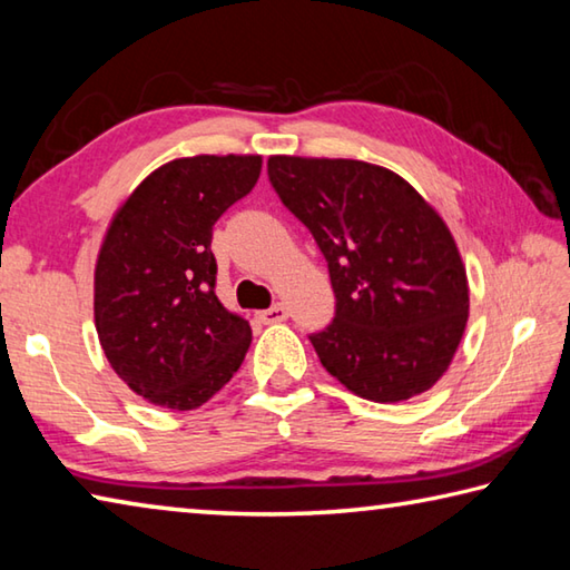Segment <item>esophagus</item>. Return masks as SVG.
Wrapping results in <instances>:
<instances>
[{
    "label": "esophagus",
    "mask_w": 570,
    "mask_h": 570,
    "mask_svg": "<svg viewBox=\"0 0 570 570\" xmlns=\"http://www.w3.org/2000/svg\"><path fill=\"white\" fill-rule=\"evenodd\" d=\"M286 316H288L286 306H282V304H274L272 308H266V312L258 314V320H262L264 324H278V322H284Z\"/></svg>",
    "instance_id": "obj_1"
}]
</instances>
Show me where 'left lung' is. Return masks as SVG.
<instances>
[{
  "label": "left lung",
  "mask_w": 570,
  "mask_h": 570,
  "mask_svg": "<svg viewBox=\"0 0 570 570\" xmlns=\"http://www.w3.org/2000/svg\"><path fill=\"white\" fill-rule=\"evenodd\" d=\"M268 178L330 264L336 316L308 336L324 370L382 404L435 387L470 312L465 264L435 206L364 160L272 156Z\"/></svg>",
  "instance_id": "1"
}]
</instances>
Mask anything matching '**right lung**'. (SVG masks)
<instances>
[{
	"label": "right lung",
	"instance_id": "obj_1",
	"mask_svg": "<svg viewBox=\"0 0 570 570\" xmlns=\"http://www.w3.org/2000/svg\"><path fill=\"white\" fill-rule=\"evenodd\" d=\"M262 156L163 163L115 210L95 262V330L115 374L186 412L234 377L250 326L218 302L214 224L256 186Z\"/></svg>",
	"mask_w": 570,
	"mask_h": 570
}]
</instances>
